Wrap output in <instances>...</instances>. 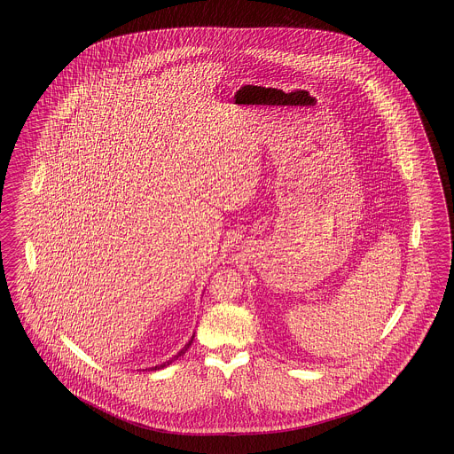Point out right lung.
<instances>
[{
    "instance_id": "add662e5",
    "label": "right lung",
    "mask_w": 454,
    "mask_h": 454,
    "mask_svg": "<svg viewBox=\"0 0 454 454\" xmlns=\"http://www.w3.org/2000/svg\"><path fill=\"white\" fill-rule=\"evenodd\" d=\"M192 340H194V337H192V339H191V340H189V344H187V346L184 347V348H182V350H180V352H178V354H176V356H173L172 361H168V363H165V364H161V366H154V367H153V369H161V367L170 366V364H172V363H173V361H175V359H178V357H180V356H184V354H185V350H187V348H189V347H191V344H192Z\"/></svg>"
}]
</instances>
